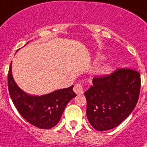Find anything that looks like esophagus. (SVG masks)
<instances>
[{
  "label": "esophagus",
  "instance_id": "esophagus-1",
  "mask_svg": "<svg viewBox=\"0 0 147 147\" xmlns=\"http://www.w3.org/2000/svg\"><path fill=\"white\" fill-rule=\"evenodd\" d=\"M74 91H75V92L78 95L83 94L84 89L83 87H82V85L80 84H77L75 86V87H74Z\"/></svg>",
  "mask_w": 147,
  "mask_h": 147
}]
</instances>
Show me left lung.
Returning a JSON list of instances; mask_svg holds the SVG:
<instances>
[{"mask_svg": "<svg viewBox=\"0 0 147 147\" xmlns=\"http://www.w3.org/2000/svg\"><path fill=\"white\" fill-rule=\"evenodd\" d=\"M140 90V73L129 69L93 78L92 85L84 92L90 125L102 131L118 126L135 108Z\"/></svg>", "mask_w": 147, "mask_h": 147, "instance_id": "left-lung-1", "label": "left lung"}]
</instances>
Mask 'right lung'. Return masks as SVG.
<instances>
[{"label":"right lung","instance_id":"right-lung-1","mask_svg":"<svg viewBox=\"0 0 147 147\" xmlns=\"http://www.w3.org/2000/svg\"><path fill=\"white\" fill-rule=\"evenodd\" d=\"M73 87L42 96H32L18 87L13 79L12 63L9 66L8 88L13 104L26 121L39 129H51L59 123L68 102L76 96Z\"/></svg>","mask_w":147,"mask_h":147}]
</instances>
